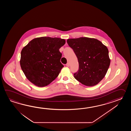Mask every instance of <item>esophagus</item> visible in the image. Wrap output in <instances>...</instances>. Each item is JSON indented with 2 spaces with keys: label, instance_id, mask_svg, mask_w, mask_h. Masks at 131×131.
Wrapping results in <instances>:
<instances>
[{
  "label": "esophagus",
  "instance_id": "obj_1",
  "mask_svg": "<svg viewBox=\"0 0 131 131\" xmlns=\"http://www.w3.org/2000/svg\"><path fill=\"white\" fill-rule=\"evenodd\" d=\"M66 66H67V67H69V66H70L69 63H68H68H67V64H66Z\"/></svg>",
  "mask_w": 131,
  "mask_h": 131
}]
</instances>
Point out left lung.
Masks as SVG:
<instances>
[{"label":"left lung","instance_id":"8db88e82","mask_svg":"<svg viewBox=\"0 0 131 131\" xmlns=\"http://www.w3.org/2000/svg\"><path fill=\"white\" fill-rule=\"evenodd\" d=\"M67 42L78 59L79 68L74 73L75 79L86 86L97 85L110 64L107 47L97 39L85 37L67 39Z\"/></svg>","mask_w":131,"mask_h":131}]
</instances>
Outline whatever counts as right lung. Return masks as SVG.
<instances>
[{"mask_svg": "<svg viewBox=\"0 0 131 131\" xmlns=\"http://www.w3.org/2000/svg\"><path fill=\"white\" fill-rule=\"evenodd\" d=\"M64 39L41 37L32 40L22 49L20 65L26 78L40 87L47 86L59 75L64 66L59 49Z\"/></svg>", "mask_w": 131, "mask_h": 131, "instance_id": "add662e5", "label": "right lung"}]
</instances>
